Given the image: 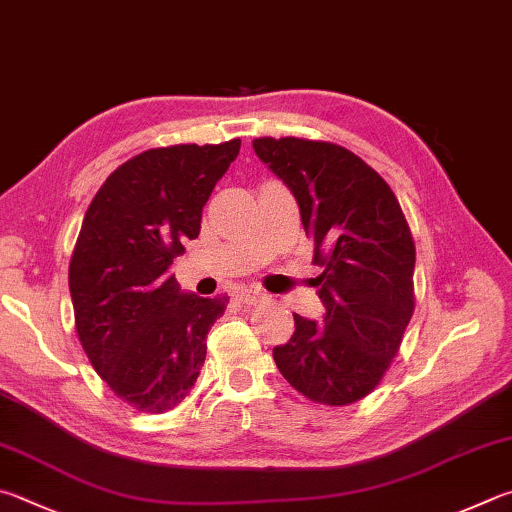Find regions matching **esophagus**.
Returning <instances> with one entry per match:
<instances>
[{
	"label": "esophagus",
	"mask_w": 512,
	"mask_h": 512,
	"mask_svg": "<svg viewBox=\"0 0 512 512\" xmlns=\"http://www.w3.org/2000/svg\"><path fill=\"white\" fill-rule=\"evenodd\" d=\"M237 297L239 302L253 306V304H262L266 300V293H262L259 288H253V286H241L237 288Z\"/></svg>",
	"instance_id": "1"
}]
</instances>
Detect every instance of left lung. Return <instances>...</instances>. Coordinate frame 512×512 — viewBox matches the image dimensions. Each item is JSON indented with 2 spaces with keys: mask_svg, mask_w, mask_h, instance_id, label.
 Masks as SVG:
<instances>
[{
  "mask_svg": "<svg viewBox=\"0 0 512 512\" xmlns=\"http://www.w3.org/2000/svg\"><path fill=\"white\" fill-rule=\"evenodd\" d=\"M253 150L300 206L327 309L322 324L293 313L275 365L313 403H356L383 380L414 313L416 248L401 203L347 147L264 136Z\"/></svg>",
  "mask_w": 512,
  "mask_h": 512,
  "instance_id": "left-lung-1",
  "label": "left lung"
}]
</instances>
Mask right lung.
I'll list each match as a JSON object with an SVG mask.
<instances>
[{
	"label": "right lung",
	"mask_w": 512,
	"mask_h": 512,
	"mask_svg": "<svg viewBox=\"0 0 512 512\" xmlns=\"http://www.w3.org/2000/svg\"><path fill=\"white\" fill-rule=\"evenodd\" d=\"M241 141L170 145L107 176L82 221L69 264L76 331L120 401L163 414L192 392L206 338L230 297L181 293L170 266L197 239L201 212Z\"/></svg>",
	"instance_id": "obj_1"
}]
</instances>
